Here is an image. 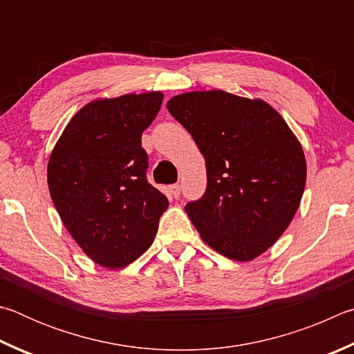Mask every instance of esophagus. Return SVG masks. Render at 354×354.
I'll list each match as a JSON object with an SVG mask.
<instances>
[{
	"mask_svg": "<svg viewBox=\"0 0 354 354\" xmlns=\"http://www.w3.org/2000/svg\"><path fill=\"white\" fill-rule=\"evenodd\" d=\"M180 191H182V188H180V185H178V183L172 185V187H171V193H172L174 197H176V199L178 196H180Z\"/></svg>",
	"mask_w": 354,
	"mask_h": 354,
	"instance_id": "obj_1",
	"label": "esophagus"
}]
</instances>
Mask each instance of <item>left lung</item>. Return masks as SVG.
I'll list each match as a JSON object with an SVG mask.
<instances>
[{
  "mask_svg": "<svg viewBox=\"0 0 354 354\" xmlns=\"http://www.w3.org/2000/svg\"><path fill=\"white\" fill-rule=\"evenodd\" d=\"M166 107L205 157V193L185 207L201 238L236 261L259 257L299 209L306 183L299 140L261 99L191 91Z\"/></svg>",
  "mask_w": 354,
  "mask_h": 354,
  "instance_id": "8db88e82",
  "label": "left lung"
}]
</instances>
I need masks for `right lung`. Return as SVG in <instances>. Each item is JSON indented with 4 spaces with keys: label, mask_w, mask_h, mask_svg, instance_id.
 I'll use <instances>...</instances> for the list:
<instances>
[{
    "label": "right lung",
    "mask_w": 354,
    "mask_h": 354,
    "mask_svg": "<svg viewBox=\"0 0 354 354\" xmlns=\"http://www.w3.org/2000/svg\"><path fill=\"white\" fill-rule=\"evenodd\" d=\"M163 93L86 104L68 122L48 163V187L62 222L93 261L107 269L133 263L153 243L166 196L146 178L141 135Z\"/></svg>",
    "instance_id": "add662e5"
}]
</instances>
